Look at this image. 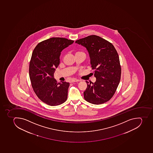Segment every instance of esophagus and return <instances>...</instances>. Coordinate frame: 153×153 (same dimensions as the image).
<instances>
[{"instance_id": "obj_1", "label": "esophagus", "mask_w": 153, "mask_h": 153, "mask_svg": "<svg viewBox=\"0 0 153 153\" xmlns=\"http://www.w3.org/2000/svg\"><path fill=\"white\" fill-rule=\"evenodd\" d=\"M79 81V80L77 79H76V78H74V79H72V80L71 81V83H73V82H78V81Z\"/></svg>"}]
</instances>
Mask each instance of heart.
<instances>
[{
	"mask_svg": "<svg viewBox=\"0 0 153 153\" xmlns=\"http://www.w3.org/2000/svg\"><path fill=\"white\" fill-rule=\"evenodd\" d=\"M78 53H83V52H78Z\"/></svg>",
	"mask_w": 153,
	"mask_h": 153,
	"instance_id": "b5f03b06",
	"label": "heart"
}]
</instances>
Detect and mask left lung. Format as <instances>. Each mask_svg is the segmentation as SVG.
I'll list each match as a JSON object with an SVG mask.
<instances>
[{
	"instance_id": "obj_1",
	"label": "left lung",
	"mask_w": 153,
	"mask_h": 153,
	"mask_svg": "<svg viewBox=\"0 0 153 153\" xmlns=\"http://www.w3.org/2000/svg\"><path fill=\"white\" fill-rule=\"evenodd\" d=\"M89 52L91 64L97 78L94 83L87 84L84 92L86 101L99 105L109 101L114 94L121 79L119 57L113 45L97 35H90L76 41Z\"/></svg>"
}]
</instances>
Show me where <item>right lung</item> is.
Returning <instances> with one entry per match:
<instances>
[{
  "label": "right lung",
  "mask_w": 153,
  "mask_h": 153,
  "mask_svg": "<svg viewBox=\"0 0 153 153\" xmlns=\"http://www.w3.org/2000/svg\"><path fill=\"white\" fill-rule=\"evenodd\" d=\"M74 42L64 38H51L39 43L32 52L29 66L32 88L38 97L48 105H59L67 100L69 83H58L54 74L61 52Z\"/></svg>",
  "instance_id": "right-lung-1"
}]
</instances>
